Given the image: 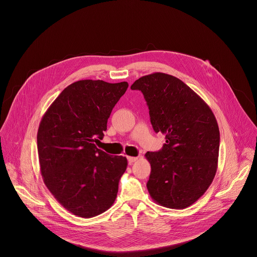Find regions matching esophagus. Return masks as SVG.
Returning a JSON list of instances; mask_svg holds the SVG:
<instances>
[{
	"mask_svg": "<svg viewBox=\"0 0 257 257\" xmlns=\"http://www.w3.org/2000/svg\"><path fill=\"white\" fill-rule=\"evenodd\" d=\"M139 158L138 157H134V156H127V160H128V163H134V162H136L137 160H138Z\"/></svg>",
	"mask_w": 257,
	"mask_h": 257,
	"instance_id": "1",
	"label": "esophagus"
}]
</instances>
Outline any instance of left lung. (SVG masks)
<instances>
[{
    "instance_id": "8db88e82",
    "label": "left lung",
    "mask_w": 257,
    "mask_h": 257,
    "mask_svg": "<svg viewBox=\"0 0 257 257\" xmlns=\"http://www.w3.org/2000/svg\"><path fill=\"white\" fill-rule=\"evenodd\" d=\"M131 88L143 92L153 130L166 138L160 151L146 153L151 166L148 193L162 207L188 208L205 194L218 169L216 116L197 93L172 75H146Z\"/></svg>"
}]
</instances>
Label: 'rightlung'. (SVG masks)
<instances>
[{"label": "right lung", "mask_w": 257, "mask_h": 257, "mask_svg": "<svg viewBox=\"0 0 257 257\" xmlns=\"http://www.w3.org/2000/svg\"><path fill=\"white\" fill-rule=\"evenodd\" d=\"M127 82L80 80L66 87L43 114L37 151L43 182L56 201L77 217L109 210L127 159L96 147Z\"/></svg>", "instance_id": "right-lung-1"}]
</instances>
